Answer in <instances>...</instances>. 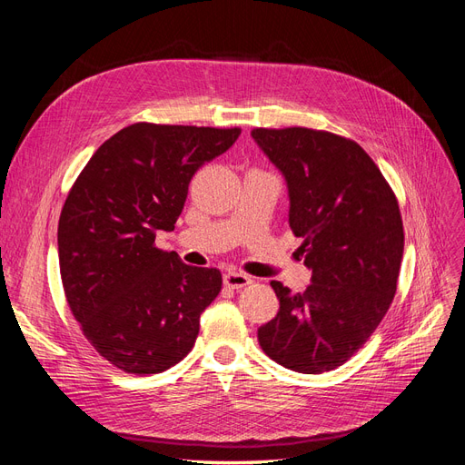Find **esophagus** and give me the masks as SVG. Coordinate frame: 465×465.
I'll list each match as a JSON object with an SVG mask.
<instances>
[{
  "label": "esophagus",
  "mask_w": 465,
  "mask_h": 465,
  "mask_svg": "<svg viewBox=\"0 0 465 465\" xmlns=\"http://www.w3.org/2000/svg\"><path fill=\"white\" fill-rule=\"evenodd\" d=\"M223 283L227 285L229 289H242L246 285L252 283V279L244 273H238V272H227L223 275Z\"/></svg>",
  "instance_id": "34e87169"
}]
</instances>
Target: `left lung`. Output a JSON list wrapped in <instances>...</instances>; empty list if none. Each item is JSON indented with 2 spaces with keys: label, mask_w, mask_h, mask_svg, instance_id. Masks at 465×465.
<instances>
[{
  "label": "left lung",
  "mask_w": 465,
  "mask_h": 465,
  "mask_svg": "<svg viewBox=\"0 0 465 465\" xmlns=\"http://www.w3.org/2000/svg\"><path fill=\"white\" fill-rule=\"evenodd\" d=\"M250 135L287 182L289 224L312 270L304 292L272 281L279 312L258 328V341L294 372L333 371L369 340L396 294L403 256L398 200L351 139L308 128Z\"/></svg>",
  "instance_id": "8db88e82"
}]
</instances>
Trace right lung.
<instances>
[{
    "label": "right lung",
    "mask_w": 465,
    "mask_h": 465,
    "mask_svg": "<svg viewBox=\"0 0 465 465\" xmlns=\"http://www.w3.org/2000/svg\"><path fill=\"white\" fill-rule=\"evenodd\" d=\"M241 130L132 124L96 149L64 203L60 273L89 343L130 374L184 359L223 277L154 246L174 231L192 176L232 147Z\"/></svg>",
    "instance_id": "1"
}]
</instances>
